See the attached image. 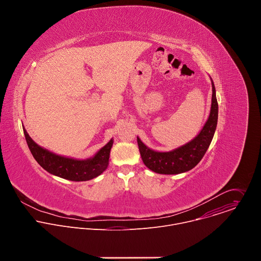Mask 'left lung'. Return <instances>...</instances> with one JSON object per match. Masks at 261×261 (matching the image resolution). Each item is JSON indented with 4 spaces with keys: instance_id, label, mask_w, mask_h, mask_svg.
<instances>
[{
    "instance_id": "8db88e82",
    "label": "left lung",
    "mask_w": 261,
    "mask_h": 261,
    "mask_svg": "<svg viewBox=\"0 0 261 261\" xmlns=\"http://www.w3.org/2000/svg\"><path fill=\"white\" fill-rule=\"evenodd\" d=\"M212 106L206 123L190 142L169 152H156L147 147L137 137L139 153L144 165L160 174H177L194 168L202 159L214 137L218 122V102L216 89L212 81Z\"/></svg>"
}]
</instances>
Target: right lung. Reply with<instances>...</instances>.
<instances>
[{"mask_svg":"<svg viewBox=\"0 0 261 261\" xmlns=\"http://www.w3.org/2000/svg\"><path fill=\"white\" fill-rule=\"evenodd\" d=\"M23 133L35 160L42 168L54 175L74 181L89 180L100 175L108 166L109 154L114 143L113 139H110L94 157L86 160H77L56 155L37 144L24 128Z\"/></svg>","mask_w":261,"mask_h":261,"instance_id":"obj_1","label":"right lung"}]
</instances>
